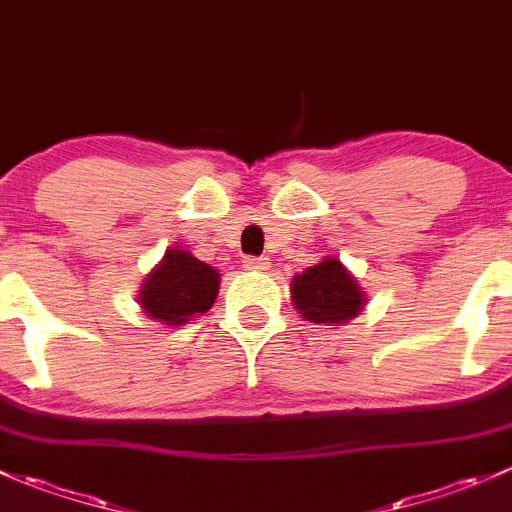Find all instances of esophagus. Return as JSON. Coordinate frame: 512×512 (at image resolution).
Here are the masks:
<instances>
[{
	"mask_svg": "<svg viewBox=\"0 0 512 512\" xmlns=\"http://www.w3.org/2000/svg\"><path fill=\"white\" fill-rule=\"evenodd\" d=\"M247 270H267L270 267V260L267 257H245Z\"/></svg>",
	"mask_w": 512,
	"mask_h": 512,
	"instance_id": "obj_1",
	"label": "esophagus"
}]
</instances>
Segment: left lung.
<instances>
[{
	"label": "left lung",
	"mask_w": 512,
	"mask_h": 512,
	"mask_svg": "<svg viewBox=\"0 0 512 512\" xmlns=\"http://www.w3.org/2000/svg\"><path fill=\"white\" fill-rule=\"evenodd\" d=\"M289 294L304 322L324 327H342L366 307L364 289L339 257H324L302 275H294Z\"/></svg>",
	"instance_id": "8db88e82"
}]
</instances>
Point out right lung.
<instances>
[{
    "instance_id": "1",
    "label": "right lung",
    "mask_w": 512,
    "mask_h": 512,
    "mask_svg": "<svg viewBox=\"0 0 512 512\" xmlns=\"http://www.w3.org/2000/svg\"><path fill=\"white\" fill-rule=\"evenodd\" d=\"M220 272L183 247L165 250L138 289V304L153 322L183 327L208 312L218 299Z\"/></svg>"
}]
</instances>
